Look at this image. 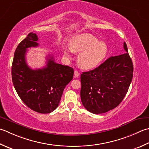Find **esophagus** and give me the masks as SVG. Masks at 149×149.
Segmentation results:
<instances>
[{
  "mask_svg": "<svg viewBox=\"0 0 149 149\" xmlns=\"http://www.w3.org/2000/svg\"><path fill=\"white\" fill-rule=\"evenodd\" d=\"M79 73L77 70H75L74 71V77L77 78V77H79Z\"/></svg>",
  "mask_w": 149,
  "mask_h": 149,
  "instance_id": "esophagus-1",
  "label": "esophagus"
}]
</instances>
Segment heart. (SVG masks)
<instances>
[{
	"label": "heart",
	"mask_w": 149,
	"mask_h": 149,
	"mask_svg": "<svg viewBox=\"0 0 149 149\" xmlns=\"http://www.w3.org/2000/svg\"><path fill=\"white\" fill-rule=\"evenodd\" d=\"M73 52H81L78 61L81 67L86 69L93 68L105 59L109 48L104 41L99 39L92 34L84 33L74 37L70 46L64 49V54L70 59Z\"/></svg>",
	"instance_id": "1"
}]
</instances>
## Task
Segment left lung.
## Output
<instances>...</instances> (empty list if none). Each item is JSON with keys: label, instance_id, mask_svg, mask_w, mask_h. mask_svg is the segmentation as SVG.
Here are the masks:
<instances>
[{"label": "left lung", "instance_id": "left-lung-1", "mask_svg": "<svg viewBox=\"0 0 149 149\" xmlns=\"http://www.w3.org/2000/svg\"><path fill=\"white\" fill-rule=\"evenodd\" d=\"M112 56L97 68L81 75V99L84 108L98 114L117 107L123 101L133 77V64L128 53Z\"/></svg>", "mask_w": 149, "mask_h": 149}]
</instances>
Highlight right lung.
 I'll return each instance as SVG.
<instances>
[{
	"instance_id": "1",
	"label": "right lung",
	"mask_w": 149,
	"mask_h": 149,
	"mask_svg": "<svg viewBox=\"0 0 149 149\" xmlns=\"http://www.w3.org/2000/svg\"><path fill=\"white\" fill-rule=\"evenodd\" d=\"M37 40V35L31 32L17 46L11 77L17 93L26 105L33 111L48 113L59 106L64 89L73 79L74 69L56 63L52 55L42 68H30L26 62V54L28 48L39 46Z\"/></svg>"
}]
</instances>
